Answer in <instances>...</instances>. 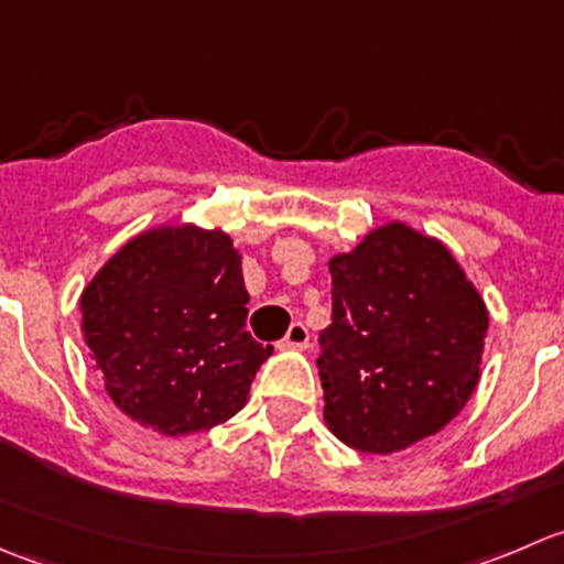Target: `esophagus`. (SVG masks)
Here are the masks:
<instances>
[{
  "label": "esophagus",
  "mask_w": 564,
  "mask_h": 564,
  "mask_svg": "<svg viewBox=\"0 0 564 564\" xmlns=\"http://www.w3.org/2000/svg\"><path fill=\"white\" fill-rule=\"evenodd\" d=\"M308 340H311V335H308V329H305V324L294 322L278 346H281V349H305V346H308Z\"/></svg>",
  "instance_id": "obj_1"
}]
</instances>
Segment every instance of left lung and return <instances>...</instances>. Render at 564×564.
Wrapping results in <instances>:
<instances>
[{"mask_svg":"<svg viewBox=\"0 0 564 564\" xmlns=\"http://www.w3.org/2000/svg\"><path fill=\"white\" fill-rule=\"evenodd\" d=\"M333 324L318 333L324 423L362 453L406 451L477 388L488 311L434 237L392 220L329 259Z\"/></svg>","mask_w":564,"mask_h":564,"instance_id":"obj_1","label":"left lung"}]
</instances>
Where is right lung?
Returning a JSON list of instances; mask_svg holds the SVG:
<instances>
[{
  "label": "right lung",
  "instance_id": "1",
  "mask_svg": "<svg viewBox=\"0 0 564 564\" xmlns=\"http://www.w3.org/2000/svg\"><path fill=\"white\" fill-rule=\"evenodd\" d=\"M242 256L220 229L158 226L82 292V333L122 414L163 436L235 417L272 346L246 329Z\"/></svg>",
  "mask_w": 564,
  "mask_h": 564
}]
</instances>
